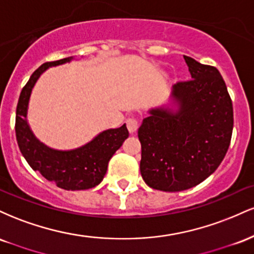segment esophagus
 <instances>
[{"mask_svg":"<svg viewBox=\"0 0 254 254\" xmlns=\"http://www.w3.org/2000/svg\"><path fill=\"white\" fill-rule=\"evenodd\" d=\"M127 130H129L130 133H133L136 132L137 129H138L139 127V122L137 118H127Z\"/></svg>","mask_w":254,"mask_h":254,"instance_id":"esophagus-1","label":"esophagus"}]
</instances>
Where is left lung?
<instances>
[{
  "label": "left lung",
  "mask_w": 254,
  "mask_h": 254,
  "mask_svg": "<svg viewBox=\"0 0 254 254\" xmlns=\"http://www.w3.org/2000/svg\"><path fill=\"white\" fill-rule=\"evenodd\" d=\"M184 58L192 78L173 86L178 110H150L138 129L142 178L148 186L166 192L193 188L216 171L234 123L232 99L220 71Z\"/></svg>",
  "instance_id": "left-lung-1"
}]
</instances>
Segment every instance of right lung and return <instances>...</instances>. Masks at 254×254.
Listing matches in <instances>:
<instances>
[{"mask_svg":"<svg viewBox=\"0 0 254 254\" xmlns=\"http://www.w3.org/2000/svg\"><path fill=\"white\" fill-rule=\"evenodd\" d=\"M72 57L42 64L25 84L16 106L15 135L20 151L32 170L40 172L45 179L64 190H87L104 179L107 165L113 154L129 137L127 125L105 130L89 143L74 150H56L46 147L33 135L27 123V109L31 92L40 75L49 66L70 62Z\"/></svg>","mask_w":254,"mask_h":254,"instance_id":"obj_1","label":"right lung"}]
</instances>
